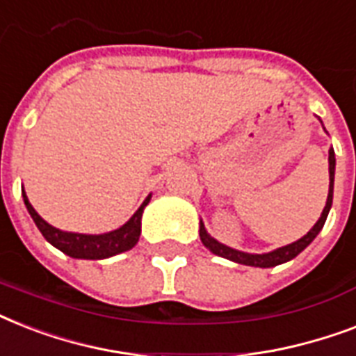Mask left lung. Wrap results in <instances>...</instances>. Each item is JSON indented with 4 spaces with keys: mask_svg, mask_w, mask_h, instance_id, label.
Instances as JSON below:
<instances>
[{
    "mask_svg": "<svg viewBox=\"0 0 356 356\" xmlns=\"http://www.w3.org/2000/svg\"><path fill=\"white\" fill-rule=\"evenodd\" d=\"M325 129V127H323ZM334 168H337V159H334V149H329V194H327V203L325 209L321 212L320 220L314 223V227L310 229L309 233L305 234L303 238H299L296 242L288 243V245H282V248H277L270 253H245V251H238V249L229 248V245H223L216 240V238H212L211 234L207 233L205 223L200 220V236L201 242L205 245L209 251H212L218 257H223V259L233 260L236 264H243V266H254V268H273V266L284 264L288 260L296 259L301 251H303L307 245H309L318 233H320L323 225H325V220L329 216V211H331L332 207V192H334Z\"/></svg>",
    "mask_w": 356,
    "mask_h": 356,
    "instance_id": "8db88e82",
    "label": "left lung"
}]
</instances>
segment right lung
Instances as JSON below:
<instances>
[{
  "label": "right lung",
  "mask_w": 356,
  "mask_h": 356,
  "mask_svg": "<svg viewBox=\"0 0 356 356\" xmlns=\"http://www.w3.org/2000/svg\"><path fill=\"white\" fill-rule=\"evenodd\" d=\"M24 203L29 211L33 222L36 223V227L42 233V236L46 238L47 242L51 243L53 248L60 249L64 254H68L72 259H85V260H102L114 257V254L129 251L136 245L140 238V231H142V214L144 209L147 207L151 200V194L144 200V203L138 207V211L134 212L133 216L129 218L127 223H123L122 227L111 233L103 234H81V233H66L60 229L53 227L33 209V205L27 200L25 192Z\"/></svg>",
  "instance_id": "right-lung-1"
}]
</instances>
